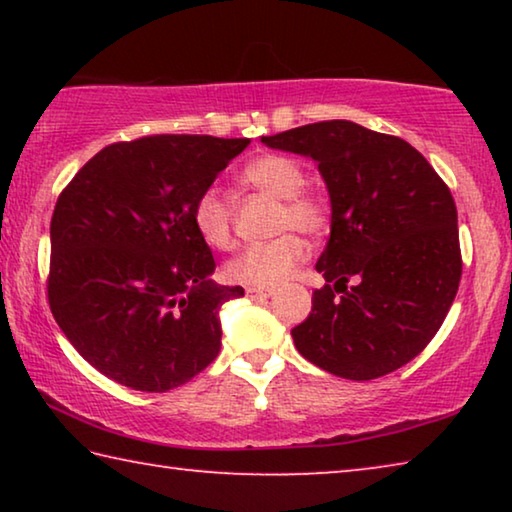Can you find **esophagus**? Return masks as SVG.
I'll return each instance as SVG.
<instances>
[{
    "label": "esophagus",
    "instance_id": "esophagus-1",
    "mask_svg": "<svg viewBox=\"0 0 512 512\" xmlns=\"http://www.w3.org/2000/svg\"><path fill=\"white\" fill-rule=\"evenodd\" d=\"M246 296H248V298H271V296H273V289H255V287H248V289H246Z\"/></svg>",
    "mask_w": 512,
    "mask_h": 512
}]
</instances>
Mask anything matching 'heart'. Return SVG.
<instances>
[{"instance_id":"heart-1","label":"heart","mask_w":512,"mask_h":512,"mask_svg":"<svg viewBox=\"0 0 512 512\" xmlns=\"http://www.w3.org/2000/svg\"><path fill=\"white\" fill-rule=\"evenodd\" d=\"M246 187L280 198L277 230L298 228L318 232L325 225L327 212L318 196L305 192V169L289 155L268 153L250 160L239 173ZM192 225L207 246L225 250L232 244V203L219 187H207L196 196L192 207ZM309 255L307 241L296 232H287L266 244L248 246L225 264V277L244 287L271 289L282 284Z\"/></svg>"}]
</instances>
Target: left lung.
Here are the masks:
<instances>
[{"instance_id":"1","label":"left lung","mask_w":512,"mask_h":512,"mask_svg":"<svg viewBox=\"0 0 512 512\" xmlns=\"http://www.w3.org/2000/svg\"><path fill=\"white\" fill-rule=\"evenodd\" d=\"M262 144L314 160L332 205L316 262L327 284L291 329L298 352L354 381L402 368L436 336L461 282L452 192L409 142L354 121H318Z\"/></svg>"}]
</instances>
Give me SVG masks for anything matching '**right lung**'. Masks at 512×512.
Wrapping results in <instances>:
<instances>
[{"mask_svg": "<svg viewBox=\"0 0 512 512\" xmlns=\"http://www.w3.org/2000/svg\"><path fill=\"white\" fill-rule=\"evenodd\" d=\"M250 142L151 135L101 149L51 216L49 307L67 341L108 379L171 391L221 350L219 311L244 296L212 280L192 207Z\"/></svg>", "mask_w": 512, "mask_h": 512, "instance_id": "add662e5", "label": "right lung"}]
</instances>
